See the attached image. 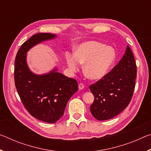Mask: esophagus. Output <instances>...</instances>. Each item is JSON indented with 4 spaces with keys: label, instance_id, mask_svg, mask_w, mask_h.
Returning <instances> with one entry per match:
<instances>
[{
    "label": "esophagus",
    "instance_id": "1",
    "mask_svg": "<svg viewBox=\"0 0 151 151\" xmlns=\"http://www.w3.org/2000/svg\"><path fill=\"white\" fill-rule=\"evenodd\" d=\"M84 88H85V86H84L83 83L79 84V85H78V89H79V90H83Z\"/></svg>",
    "mask_w": 151,
    "mask_h": 151
}]
</instances>
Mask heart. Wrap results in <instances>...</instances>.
I'll return each instance as SVG.
<instances>
[{
    "mask_svg": "<svg viewBox=\"0 0 151 151\" xmlns=\"http://www.w3.org/2000/svg\"><path fill=\"white\" fill-rule=\"evenodd\" d=\"M116 58L114 48L94 40L82 42L75 47V53L65 54L66 65L71 73L77 71L81 64H84V73L93 81L104 78L114 65Z\"/></svg>",
    "mask_w": 151,
    "mask_h": 151,
    "instance_id": "b5f03b06",
    "label": "heart"
}]
</instances>
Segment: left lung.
<instances>
[{"label":"left lung","mask_w":151,"mask_h":151,"mask_svg":"<svg viewBox=\"0 0 151 151\" xmlns=\"http://www.w3.org/2000/svg\"><path fill=\"white\" fill-rule=\"evenodd\" d=\"M136 78V63L131 49L127 46L118 65L104 78L90 86L94 96L90 110L94 118L106 121L126 109L133 94Z\"/></svg>","instance_id":"1"}]
</instances>
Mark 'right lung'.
<instances>
[{
    "mask_svg": "<svg viewBox=\"0 0 151 151\" xmlns=\"http://www.w3.org/2000/svg\"><path fill=\"white\" fill-rule=\"evenodd\" d=\"M57 37L50 33L33 35L20 47L14 62L15 86L22 104L32 116L49 123L62 117L68 100L78 91V83L58 73L57 66L45 74L33 73L28 65L27 52L35 46Z\"/></svg>",
    "mask_w": 151,
    "mask_h": 151,
    "instance_id": "add662e5",
    "label": "right lung"
}]
</instances>
